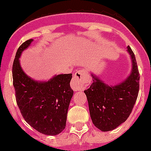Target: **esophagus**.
<instances>
[{"instance_id": "esophagus-1", "label": "esophagus", "mask_w": 151, "mask_h": 151, "mask_svg": "<svg viewBox=\"0 0 151 151\" xmlns=\"http://www.w3.org/2000/svg\"><path fill=\"white\" fill-rule=\"evenodd\" d=\"M88 80L86 72L82 70L76 71L71 81L70 86L73 90H83L88 86Z\"/></svg>"}]
</instances>
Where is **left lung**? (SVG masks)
<instances>
[{
	"instance_id": "8db88e82",
	"label": "left lung",
	"mask_w": 151,
	"mask_h": 151,
	"mask_svg": "<svg viewBox=\"0 0 151 151\" xmlns=\"http://www.w3.org/2000/svg\"><path fill=\"white\" fill-rule=\"evenodd\" d=\"M132 72L121 83L108 86L93 73V83L85 90L93 124L102 132H109L127 120L134 108L139 89V73L132 48Z\"/></svg>"
}]
</instances>
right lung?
I'll use <instances>...</instances> for the list:
<instances>
[{
	"label": "right lung",
	"mask_w": 151,
	"mask_h": 151,
	"mask_svg": "<svg viewBox=\"0 0 151 151\" xmlns=\"http://www.w3.org/2000/svg\"><path fill=\"white\" fill-rule=\"evenodd\" d=\"M33 40L18 48L12 65L16 100L25 121L47 135H56L65 129L67 111L73 94L72 73L58 74L47 81H37L23 71L19 58Z\"/></svg>",
	"instance_id": "1"
}]
</instances>
